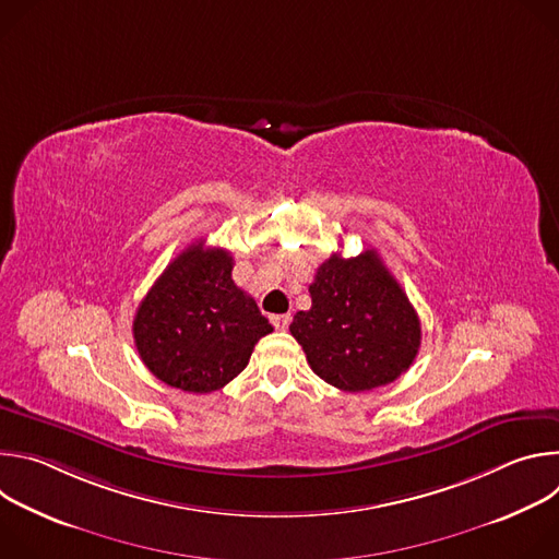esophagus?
I'll return each mask as SVG.
<instances>
[{
    "label": "esophagus",
    "instance_id": "esophagus-1",
    "mask_svg": "<svg viewBox=\"0 0 559 559\" xmlns=\"http://www.w3.org/2000/svg\"><path fill=\"white\" fill-rule=\"evenodd\" d=\"M270 321H272V325H274L276 330L285 332V330L289 328V323H292V316H289V313H276V316L270 318Z\"/></svg>",
    "mask_w": 559,
    "mask_h": 559
}]
</instances>
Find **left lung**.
<instances>
[{
  "label": "left lung",
  "mask_w": 559,
  "mask_h": 559,
  "mask_svg": "<svg viewBox=\"0 0 559 559\" xmlns=\"http://www.w3.org/2000/svg\"><path fill=\"white\" fill-rule=\"evenodd\" d=\"M311 309L289 325L307 362L325 382L369 391L405 373L420 349V318L376 250L332 254L309 285Z\"/></svg>",
  "instance_id": "1"
}]
</instances>
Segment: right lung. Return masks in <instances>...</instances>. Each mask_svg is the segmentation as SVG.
<instances>
[{"label": "right lung", "instance_id": "obj_1", "mask_svg": "<svg viewBox=\"0 0 559 559\" xmlns=\"http://www.w3.org/2000/svg\"><path fill=\"white\" fill-rule=\"evenodd\" d=\"M234 259L205 241L183 250L141 300L132 332L143 365L170 386L210 393L241 373L274 328L231 281Z\"/></svg>", "mask_w": 559, "mask_h": 559}]
</instances>
